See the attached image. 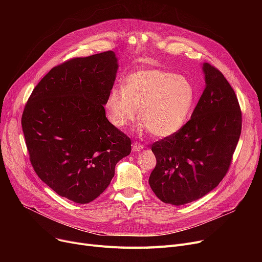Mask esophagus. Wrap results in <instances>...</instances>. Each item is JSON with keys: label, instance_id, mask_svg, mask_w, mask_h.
<instances>
[{"label": "esophagus", "instance_id": "1", "mask_svg": "<svg viewBox=\"0 0 262 262\" xmlns=\"http://www.w3.org/2000/svg\"><path fill=\"white\" fill-rule=\"evenodd\" d=\"M144 148L143 144L139 143V142H134L133 145H132V149L133 152H140V150H142Z\"/></svg>", "mask_w": 262, "mask_h": 262}]
</instances>
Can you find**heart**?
<instances>
[{
	"label": "heart",
	"instance_id": "obj_1",
	"mask_svg": "<svg viewBox=\"0 0 262 262\" xmlns=\"http://www.w3.org/2000/svg\"><path fill=\"white\" fill-rule=\"evenodd\" d=\"M195 101L190 79L160 69H142L129 74L123 88L115 87L106 100L109 121L125 128L139 109L141 127L156 137L180 132L188 121Z\"/></svg>",
	"mask_w": 262,
	"mask_h": 262
}]
</instances>
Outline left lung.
I'll use <instances>...</instances> for the list:
<instances>
[{"instance_id": "8db88e82", "label": "left lung", "mask_w": 262, "mask_h": 262, "mask_svg": "<svg viewBox=\"0 0 262 262\" xmlns=\"http://www.w3.org/2000/svg\"><path fill=\"white\" fill-rule=\"evenodd\" d=\"M206 87L191 119L176 134L152 145L156 167L148 184L166 204L181 206L214 189L226 175L238 144L242 114L224 75L203 63Z\"/></svg>"}]
</instances>
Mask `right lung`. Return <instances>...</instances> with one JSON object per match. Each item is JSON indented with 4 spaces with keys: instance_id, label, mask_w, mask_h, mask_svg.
Listing matches in <instances>:
<instances>
[{
    "instance_id": "obj_1",
    "label": "right lung",
    "mask_w": 262,
    "mask_h": 262,
    "mask_svg": "<svg viewBox=\"0 0 262 262\" xmlns=\"http://www.w3.org/2000/svg\"><path fill=\"white\" fill-rule=\"evenodd\" d=\"M118 71L113 51L54 67L34 88L21 119L32 166L62 198L87 204L100 196L129 137L108 121L104 105Z\"/></svg>"
}]
</instances>
